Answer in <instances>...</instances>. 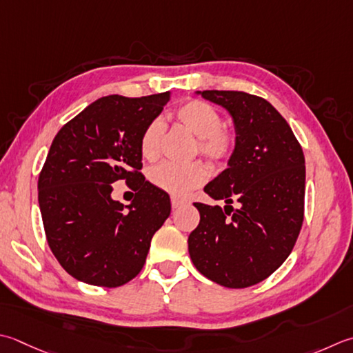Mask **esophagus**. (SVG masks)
I'll return each mask as SVG.
<instances>
[{"label":"esophagus","mask_w":353,"mask_h":353,"mask_svg":"<svg viewBox=\"0 0 353 353\" xmlns=\"http://www.w3.org/2000/svg\"><path fill=\"white\" fill-rule=\"evenodd\" d=\"M185 203V200H182V199H179V197H171V206L172 208H179V206H182Z\"/></svg>","instance_id":"esophagus-1"}]
</instances>
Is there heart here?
I'll list each match as a JSON object with an SVG mask.
<instances>
[{"label":"heart","instance_id":"obj_1","mask_svg":"<svg viewBox=\"0 0 353 353\" xmlns=\"http://www.w3.org/2000/svg\"><path fill=\"white\" fill-rule=\"evenodd\" d=\"M176 117L185 128L199 137L200 154L214 163L230 161L236 150V134L232 130L222 127V116L211 103L191 99L176 110ZM163 130L165 125L161 117L151 121L143 130L141 136V153L148 161H153L161 153ZM148 177L150 182L159 190L182 197L202 186L208 179V171L200 162L190 165L163 162L151 168Z\"/></svg>","mask_w":353,"mask_h":353}]
</instances>
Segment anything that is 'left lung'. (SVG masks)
Returning <instances> with one entry per match:
<instances>
[{"label": "left lung", "instance_id": "1", "mask_svg": "<svg viewBox=\"0 0 353 353\" xmlns=\"http://www.w3.org/2000/svg\"><path fill=\"white\" fill-rule=\"evenodd\" d=\"M236 128L228 168L205 186L220 206L194 203L200 222L188 251L200 274L225 288H248L283 265L305 217V154L291 127L266 99L245 92L205 90ZM237 199L239 208L229 205ZM230 210H228L227 208Z\"/></svg>", "mask_w": 353, "mask_h": 353}]
</instances>
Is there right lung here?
<instances>
[{
    "label": "right lung",
    "mask_w": 353,
    "mask_h": 353,
    "mask_svg": "<svg viewBox=\"0 0 353 353\" xmlns=\"http://www.w3.org/2000/svg\"><path fill=\"white\" fill-rule=\"evenodd\" d=\"M170 98V92L103 96L54 136L39 172L38 202L47 243L76 280L117 288L143 268L171 202L141 172V136ZM117 180L137 191L130 205L111 199Z\"/></svg>",
    "instance_id": "1"
}]
</instances>
